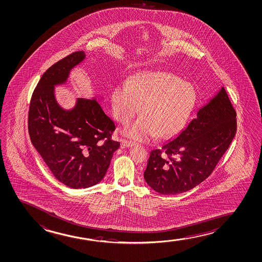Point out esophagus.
<instances>
[{"instance_id":"obj_1","label":"esophagus","mask_w":262,"mask_h":262,"mask_svg":"<svg viewBox=\"0 0 262 262\" xmlns=\"http://www.w3.org/2000/svg\"><path fill=\"white\" fill-rule=\"evenodd\" d=\"M121 145L123 147H131V146H133V145H136V143L133 142V141H128L125 140V139H123L121 142Z\"/></svg>"}]
</instances>
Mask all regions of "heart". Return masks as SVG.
Listing matches in <instances>:
<instances>
[{
  "instance_id": "heart-1",
  "label": "heart",
  "mask_w": 262,
  "mask_h": 262,
  "mask_svg": "<svg viewBox=\"0 0 262 262\" xmlns=\"http://www.w3.org/2000/svg\"><path fill=\"white\" fill-rule=\"evenodd\" d=\"M195 103L194 88L164 71L137 75L116 86L111 96L114 117L122 125H128L141 107V117L124 132L141 142L156 136L161 139L174 137L187 123Z\"/></svg>"
}]
</instances>
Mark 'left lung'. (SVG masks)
I'll return each instance as SVG.
<instances>
[{
    "instance_id": "obj_1",
    "label": "left lung",
    "mask_w": 262,
    "mask_h": 262,
    "mask_svg": "<svg viewBox=\"0 0 262 262\" xmlns=\"http://www.w3.org/2000/svg\"><path fill=\"white\" fill-rule=\"evenodd\" d=\"M236 131V111L226 90L222 88L186 128L162 148L151 151L144 172L145 182L165 195L195 187L211 176Z\"/></svg>"
}]
</instances>
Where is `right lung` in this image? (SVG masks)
I'll list each match as a JSON object with an SVG mask.
<instances>
[{"label": "right lung", "instance_id": "add662e5", "mask_svg": "<svg viewBox=\"0 0 262 262\" xmlns=\"http://www.w3.org/2000/svg\"><path fill=\"white\" fill-rule=\"evenodd\" d=\"M76 51L44 72L32 93L28 129L32 145L53 176L69 187L98 184L120 143L111 139L116 125L96 99L78 98L64 110L56 101L54 86L66 82L70 71L85 59Z\"/></svg>", "mask_w": 262, "mask_h": 262}]
</instances>
